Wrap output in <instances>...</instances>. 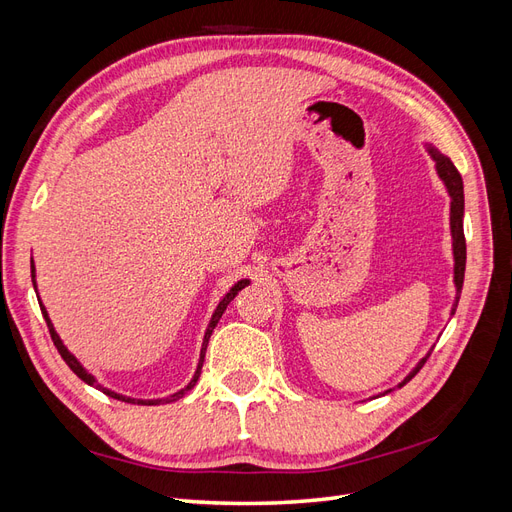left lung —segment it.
<instances>
[{
	"instance_id": "obj_1",
	"label": "left lung",
	"mask_w": 512,
	"mask_h": 512,
	"mask_svg": "<svg viewBox=\"0 0 512 512\" xmlns=\"http://www.w3.org/2000/svg\"><path fill=\"white\" fill-rule=\"evenodd\" d=\"M425 149L431 156V160L436 162V173H438L440 181L444 183L448 196H451V241H453V284H455V301L451 305V316H453L457 309V303H459V297H461L463 273H466V237H463V211H466V203H463V181H461V175L457 173L455 164L451 162V158L444 156V153L436 145L425 143ZM431 350H433V346L427 350L423 359L410 369V374L397 384V389H401V386L410 382L418 374V371H421V367L429 359ZM391 391L393 389H386L384 393H378L374 397H382Z\"/></svg>"
}]
</instances>
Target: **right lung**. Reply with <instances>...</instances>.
I'll use <instances>...</instances> for the list:
<instances>
[{
  "label": "right lung",
  "instance_id": "1",
  "mask_svg": "<svg viewBox=\"0 0 512 512\" xmlns=\"http://www.w3.org/2000/svg\"><path fill=\"white\" fill-rule=\"evenodd\" d=\"M32 282H34V290L38 292V282H36V265H34V258H32ZM252 282L247 280V277H243V280H239L235 286H232L224 297H222V301L218 303V307L213 309V314H211V320H209V324H207V331H205V337H203V346H200V356H198V365H196V371H194V376H192V380L183 386L181 391H177V393H173V395H166V397H158V399H136V397H128V395H121V393H115V391H111V389H106V386H102V384H98V380H96V376L94 374H89V371L81 365V361L76 359V356L64 346V342H61V337H59V333L55 331V327H53V322H51V318H49V312H46V307L42 305V301H40V294H38V303H40V309H42V316H44V320H46V327H49V333H51V337H53V344H55V348L59 350V354H61V359L66 361V365L74 371L76 376H79L83 382H87L89 386H96V389H100V391H104L108 397H113V399H119V401H128V404H138V406H160V404H170V401H177V399H181L185 393H190L194 386H196V382H198V378H200V369H203V361H205V352H207V344H209V337H211V333H213V329L218 327V322H220V318H222V314L226 312V307H228V303L237 297L239 294V290H243L245 286H250Z\"/></svg>",
  "mask_w": 512,
  "mask_h": 512
}]
</instances>
